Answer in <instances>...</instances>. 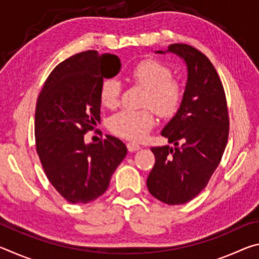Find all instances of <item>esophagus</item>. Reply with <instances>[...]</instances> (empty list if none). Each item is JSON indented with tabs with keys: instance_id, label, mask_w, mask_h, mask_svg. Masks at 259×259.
<instances>
[{
	"instance_id": "34e87169",
	"label": "esophagus",
	"mask_w": 259,
	"mask_h": 259,
	"mask_svg": "<svg viewBox=\"0 0 259 259\" xmlns=\"http://www.w3.org/2000/svg\"><path fill=\"white\" fill-rule=\"evenodd\" d=\"M126 147H128L129 152H136V151L140 150V146L136 143H128V144H126Z\"/></svg>"
}]
</instances>
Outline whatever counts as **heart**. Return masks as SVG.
Listing matches in <instances>:
<instances>
[{
  "label": "heart",
  "instance_id": "obj_1",
  "mask_svg": "<svg viewBox=\"0 0 259 259\" xmlns=\"http://www.w3.org/2000/svg\"><path fill=\"white\" fill-rule=\"evenodd\" d=\"M129 78L146 89L144 106H151L159 115H174L181 105L183 89L179 82L171 78V72L164 64L154 59L140 61L129 72ZM120 82L115 78H105L100 85V102L105 107L113 108L119 103ZM155 124L151 108L130 111L123 109L114 114L108 121L109 130L121 138L138 142L145 138Z\"/></svg>",
  "mask_w": 259,
  "mask_h": 259
}]
</instances>
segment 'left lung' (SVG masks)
<instances>
[{"label": "left lung", "instance_id": "obj_1", "mask_svg": "<svg viewBox=\"0 0 259 259\" xmlns=\"http://www.w3.org/2000/svg\"><path fill=\"white\" fill-rule=\"evenodd\" d=\"M166 52L184 60L187 77L179 108L161 131L175 147L151 148L155 164L146 184L157 200L183 204L207 186L217 169L229 138L230 122L224 88L207 57L181 43L155 54Z\"/></svg>", "mask_w": 259, "mask_h": 259}]
</instances>
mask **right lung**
<instances>
[{
	"label": "right lung",
	"instance_id": "1",
	"mask_svg": "<svg viewBox=\"0 0 259 259\" xmlns=\"http://www.w3.org/2000/svg\"><path fill=\"white\" fill-rule=\"evenodd\" d=\"M121 69L116 56L89 50L64 60L51 72L37 98L35 143L45 172L71 203H88L108 188L126 146L107 135L84 143V134L100 121V85Z\"/></svg>",
	"mask_w": 259,
	"mask_h": 259
}]
</instances>
